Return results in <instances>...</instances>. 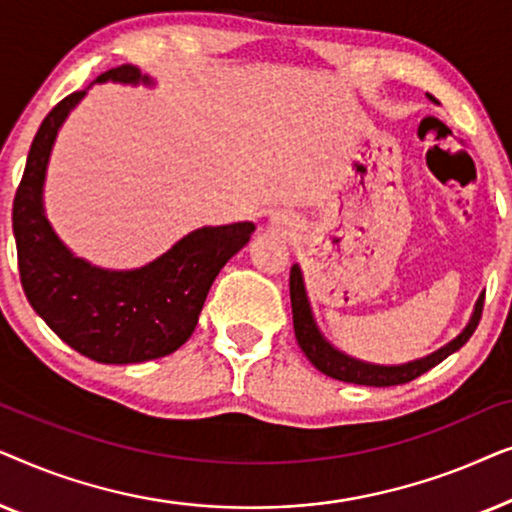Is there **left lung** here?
<instances>
[{
  "mask_svg": "<svg viewBox=\"0 0 512 512\" xmlns=\"http://www.w3.org/2000/svg\"><path fill=\"white\" fill-rule=\"evenodd\" d=\"M289 289H291L293 331H296L298 345L305 352L307 359H310L312 366L321 370L324 375L333 377V380L363 384V387H396V384L415 380V377L424 375L426 370L438 366L440 361H445L447 356L466 345L475 328H478V321L482 317V305H485V293H482L478 303H475L473 317L466 324L464 331H461L452 342H447L445 347H440L438 352L424 356V359L403 363V366H375V363L352 359V356L338 352V349H335L331 342L321 335L317 324H314L310 300H307V293H305L303 272H300L298 265H293L291 268Z\"/></svg>",
  "mask_w": 512,
  "mask_h": 512,
  "instance_id": "8db88e82",
  "label": "left lung"
}]
</instances>
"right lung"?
<instances>
[{
  "label": "right lung",
  "instance_id": "obj_1",
  "mask_svg": "<svg viewBox=\"0 0 512 512\" xmlns=\"http://www.w3.org/2000/svg\"><path fill=\"white\" fill-rule=\"evenodd\" d=\"M97 81L151 83L130 65ZM83 95L86 90H76L48 111L27 153L13 198L20 284L48 328L88 359L116 366L160 359L191 338L216 275L256 226L198 228L137 270H104L74 256L44 214V179L58 130Z\"/></svg>",
  "mask_w": 512,
  "mask_h": 512
}]
</instances>
